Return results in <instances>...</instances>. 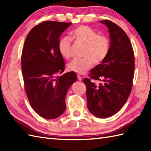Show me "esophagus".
Wrapping results in <instances>:
<instances>
[{"instance_id": "34e87169", "label": "esophagus", "mask_w": 151, "mask_h": 151, "mask_svg": "<svg viewBox=\"0 0 151 151\" xmlns=\"http://www.w3.org/2000/svg\"><path fill=\"white\" fill-rule=\"evenodd\" d=\"M77 79H78V81H81L82 80V76L80 75H77Z\"/></svg>"}]
</instances>
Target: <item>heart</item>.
<instances>
[{"label":"heart","mask_w":151,"mask_h":151,"mask_svg":"<svg viewBox=\"0 0 151 151\" xmlns=\"http://www.w3.org/2000/svg\"><path fill=\"white\" fill-rule=\"evenodd\" d=\"M70 36L76 42L84 44L82 55L79 58L73 60L67 68L70 71L84 74L93 63L102 62L108 56L110 47L109 38L103 35H99L91 28L81 25L70 32ZM60 55L65 59L70 56L71 40L69 37H63L58 43Z\"/></svg>","instance_id":"heart-1"}]
</instances>
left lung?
<instances>
[{"instance_id": "obj_1", "label": "left lung", "mask_w": 151, "mask_h": 151, "mask_svg": "<svg viewBox=\"0 0 151 151\" xmlns=\"http://www.w3.org/2000/svg\"><path fill=\"white\" fill-rule=\"evenodd\" d=\"M108 28L110 47L102 63L93 68L86 86L88 108L101 118L116 114L126 103L133 84L135 60L129 37L121 27L109 20L101 21ZM101 81L95 84L94 81Z\"/></svg>"}]
</instances>
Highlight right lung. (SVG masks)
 Listing matches in <instances>:
<instances>
[{"label":"right lung","instance_id":"obj_1","mask_svg":"<svg viewBox=\"0 0 151 151\" xmlns=\"http://www.w3.org/2000/svg\"><path fill=\"white\" fill-rule=\"evenodd\" d=\"M71 22L45 21L28 34L21 54L24 90L30 106L43 118L53 119L65 110V96L76 81L75 73L62 76L65 61L58 49L59 37Z\"/></svg>","mask_w":151,"mask_h":151}]
</instances>
